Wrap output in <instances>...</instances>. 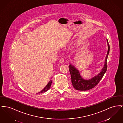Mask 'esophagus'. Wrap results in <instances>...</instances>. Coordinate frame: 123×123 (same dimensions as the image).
Returning a JSON list of instances; mask_svg holds the SVG:
<instances>
[{"instance_id": "obj_1", "label": "esophagus", "mask_w": 123, "mask_h": 123, "mask_svg": "<svg viewBox=\"0 0 123 123\" xmlns=\"http://www.w3.org/2000/svg\"><path fill=\"white\" fill-rule=\"evenodd\" d=\"M64 61H65V59L64 58H61L59 60V63L61 64H63L64 62Z\"/></svg>"}]
</instances>
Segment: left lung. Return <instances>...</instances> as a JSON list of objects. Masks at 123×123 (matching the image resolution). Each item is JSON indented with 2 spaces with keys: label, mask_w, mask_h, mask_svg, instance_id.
Returning a JSON list of instances; mask_svg holds the SVG:
<instances>
[{
  "label": "left lung",
  "mask_w": 123,
  "mask_h": 123,
  "mask_svg": "<svg viewBox=\"0 0 123 123\" xmlns=\"http://www.w3.org/2000/svg\"><path fill=\"white\" fill-rule=\"evenodd\" d=\"M107 41L108 45V50L107 51V55L105 59L104 66L102 69L101 72L96 76H95L90 80H84L80 76L79 71L74 66L71 64L69 66V69L71 76L72 86L77 90L87 91L91 89H92L98 84V83L99 82L102 78L103 77L105 73L106 72L107 70V60L108 55L110 51V45L107 39Z\"/></svg>",
  "instance_id": "1"
}]
</instances>
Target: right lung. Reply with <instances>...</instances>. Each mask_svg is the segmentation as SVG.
<instances>
[{
	"label": "right lung",
	"instance_id": "right-lung-1",
	"mask_svg": "<svg viewBox=\"0 0 123 123\" xmlns=\"http://www.w3.org/2000/svg\"><path fill=\"white\" fill-rule=\"evenodd\" d=\"M51 83H52V82H51V81L48 83V84L40 92H39L38 93H42L45 92H46V91H47L50 89V87L51 86Z\"/></svg>",
	"mask_w": 123,
	"mask_h": 123
}]
</instances>
